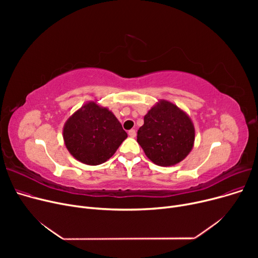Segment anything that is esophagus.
<instances>
[{"label":"esophagus","instance_id":"1","mask_svg":"<svg viewBox=\"0 0 258 258\" xmlns=\"http://www.w3.org/2000/svg\"><path fill=\"white\" fill-rule=\"evenodd\" d=\"M128 136H130L131 138H135V137H136V131H135V130L128 131Z\"/></svg>","mask_w":258,"mask_h":258}]
</instances>
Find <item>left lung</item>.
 Segmentation results:
<instances>
[{
	"label": "left lung",
	"mask_w": 258,
	"mask_h": 258,
	"mask_svg": "<svg viewBox=\"0 0 258 258\" xmlns=\"http://www.w3.org/2000/svg\"><path fill=\"white\" fill-rule=\"evenodd\" d=\"M195 132L190 117L172 102L161 99L144 116L137 142L155 164L172 166L191 152Z\"/></svg>",
	"instance_id": "obj_1"
}]
</instances>
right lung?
<instances>
[{
    "label": "right lung",
    "instance_id": "1",
    "mask_svg": "<svg viewBox=\"0 0 258 258\" xmlns=\"http://www.w3.org/2000/svg\"><path fill=\"white\" fill-rule=\"evenodd\" d=\"M62 137L67 150L77 161L99 165L116 153L127 134L107 107L89 101L66 121Z\"/></svg>",
    "mask_w": 258,
    "mask_h": 258
}]
</instances>
